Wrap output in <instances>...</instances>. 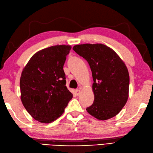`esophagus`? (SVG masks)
<instances>
[{
	"label": "esophagus",
	"instance_id": "1",
	"mask_svg": "<svg viewBox=\"0 0 153 153\" xmlns=\"http://www.w3.org/2000/svg\"><path fill=\"white\" fill-rule=\"evenodd\" d=\"M75 94L76 96H79L80 94V89H76L75 90Z\"/></svg>",
	"mask_w": 153,
	"mask_h": 153
}]
</instances>
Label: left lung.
<instances>
[{
  "label": "left lung",
  "mask_w": 153,
  "mask_h": 153,
  "mask_svg": "<svg viewBox=\"0 0 153 153\" xmlns=\"http://www.w3.org/2000/svg\"><path fill=\"white\" fill-rule=\"evenodd\" d=\"M89 65L93 79V104L87 111L100 120L118 114L129 97V75L126 64L112 49L102 44H84L73 48Z\"/></svg>",
  "instance_id": "obj_1"
}]
</instances>
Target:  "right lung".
<instances>
[{
  "instance_id": "obj_1",
  "label": "right lung",
  "mask_w": 153,
  "mask_h": 153,
  "mask_svg": "<svg viewBox=\"0 0 153 153\" xmlns=\"http://www.w3.org/2000/svg\"><path fill=\"white\" fill-rule=\"evenodd\" d=\"M71 49V46L59 45L42 49L32 56L22 72V104L41 123H51L60 117L73 98L65 85L63 69Z\"/></svg>"
}]
</instances>
